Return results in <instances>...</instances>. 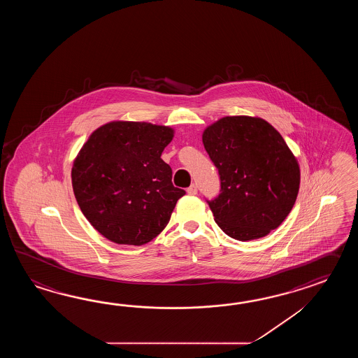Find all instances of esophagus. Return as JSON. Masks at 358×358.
Here are the masks:
<instances>
[{
  "label": "esophagus",
  "instance_id": "34e87169",
  "mask_svg": "<svg viewBox=\"0 0 358 358\" xmlns=\"http://www.w3.org/2000/svg\"><path fill=\"white\" fill-rule=\"evenodd\" d=\"M187 193L190 194V196H193V194H197V185H196V184H192L189 188L187 189Z\"/></svg>",
  "mask_w": 358,
  "mask_h": 358
}]
</instances>
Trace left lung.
<instances>
[{
    "label": "left lung",
    "instance_id": "left-lung-1",
    "mask_svg": "<svg viewBox=\"0 0 358 358\" xmlns=\"http://www.w3.org/2000/svg\"><path fill=\"white\" fill-rule=\"evenodd\" d=\"M202 142L220 176V194L207 202L221 230L245 242L278 228L301 182L280 133L261 117L225 116L206 128Z\"/></svg>",
    "mask_w": 358,
    "mask_h": 358
}]
</instances>
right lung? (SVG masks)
<instances>
[{
	"label": "right lung",
	"mask_w": 358,
	"mask_h": 358,
	"mask_svg": "<svg viewBox=\"0 0 358 358\" xmlns=\"http://www.w3.org/2000/svg\"><path fill=\"white\" fill-rule=\"evenodd\" d=\"M174 129L145 122H111L92 133L71 169L76 202L99 234L142 245L168 225L184 190L161 153Z\"/></svg>",
	"instance_id": "right-lung-1"
}]
</instances>
